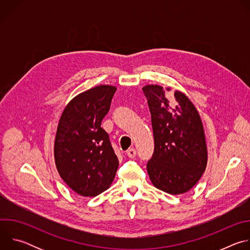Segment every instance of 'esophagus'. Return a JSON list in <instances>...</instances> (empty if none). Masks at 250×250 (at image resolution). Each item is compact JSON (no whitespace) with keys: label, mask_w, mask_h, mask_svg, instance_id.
I'll use <instances>...</instances> for the list:
<instances>
[{"label":"esophagus","mask_w":250,"mask_h":250,"mask_svg":"<svg viewBox=\"0 0 250 250\" xmlns=\"http://www.w3.org/2000/svg\"><path fill=\"white\" fill-rule=\"evenodd\" d=\"M126 155L129 157V158H134L136 156V150L134 148H129L127 151H126Z\"/></svg>","instance_id":"1"}]
</instances>
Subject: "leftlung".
<instances>
[{"label": "left lung", "instance_id": "left-lung-1", "mask_svg": "<svg viewBox=\"0 0 250 250\" xmlns=\"http://www.w3.org/2000/svg\"><path fill=\"white\" fill-rule=\"evenodd\" d=\"M151 114L154 151L147 162L152 184L171 195L188 192L207 166V146L201 118L181 92L158 85L142 88Z\"/></svg>", "mask_w": 250, "mask_h": 250}]
</instances>
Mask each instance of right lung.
I'll list each match as a JSON object with an SVG mask.
<instances>
[{
	"label": "right lung",
	"instance_id": "1",
	"mask_svg": "<svg viewBox=\"0 0 250 250\" xmlns=\"http://www.w3.org/2000/svg\"><path fill=\"white\" fill-rule=\"evenodd\" d=\"M116 90L101 85L79 94L67 104L57 126L56 168L63 181L81 196L105 191L119 167L110 136L101 127Z\"/></svg>",
	"mask_w": 250,
	"mask_h": 250
}]
</instances>
